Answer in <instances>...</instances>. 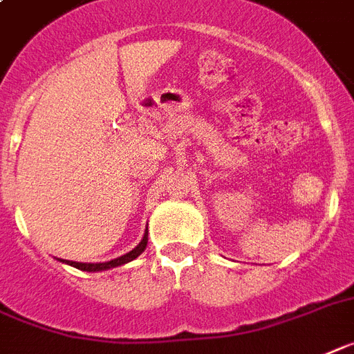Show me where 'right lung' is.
I'll return each mask as SVG.
<instances>
[{"label":"right lung","mask_w":354,"mask_h":354,"mask_svg":"<svg viewBox=\"0 0 354 354\" xmlns=\"http://www.w3.org/2000/svg\"><path fill=\"white\" fill-rule=\"evenodd\" d=\"M146 244H148V226H146L145 230L142 241L139 242L133 250L124 253V255L118 257V259H112V261H108V262H75V261H65V259H57V261L63 262V264L72 266V268H77V270L81 271H90V273H93V271H106V270H112V268H118V266L128 264V262L136 261L137 257L141 255L142 251L146 250Z\"/></svg>","instance_id":"add662e5"}]
</instances>
